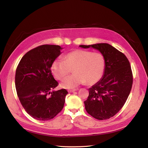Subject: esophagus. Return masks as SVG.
<instances>
[{
  "label": "esophagus",
  "mask_w": 148,
  "mask_h": 148,
  "mask_svg": "<svg viewBox=\"0 0 148 148\" xmlns=\"http://www.w3.org/2000/svg\"><path fill=\"white\" fill-rule=\"evenodd\" d=\"M78 89L77 88H75V89H71V90H68V91L69 92H74V91H77Z\"/></svg>",
  "instance_id": "1"
}]
</instances>
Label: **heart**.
<instances>
[{"label": "heart", "mask_w": 148, "mask_h": 148, "mask_svg": "<svg viewBox=\"0 0 148 148\" xmlns=\"http://www.w3.org/2000/svg\"><path fill=\"white\" fill-rule=\"evenodd\" d=\"M105 68V58L102 53L77 49L66 55L64 60H55L51 71L55 77L62 80L73 69L74 74L62 84L64 88H73L86 82L88 85L95 84L102 77Z\"/></svg>", "instance_id": "obj_1"}]
</instances>
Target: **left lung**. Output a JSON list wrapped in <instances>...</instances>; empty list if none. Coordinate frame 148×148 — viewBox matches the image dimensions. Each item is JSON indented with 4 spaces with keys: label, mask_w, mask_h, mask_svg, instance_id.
Returning a JSON list of instances; mask_svg holds the SVG:
<instances>
[{
    "label": "left lung",
    "mask_w": 148,
    "mask_h": 148,
    "mask_svg": "<svg viewBox=\"0 0 148 148\" xmlns=\"http://www.w3.org/2000/svg\"><path fill=\"white\" fill-rule=\"evenodd\" d=\"M97 49L104 57L106 68L103 77L89 88L88 99L84 102L86 111L99 120L113 117L126 102L133 84V74L125 55L107 43L80 45Z\"/></svg>",
    "instance_id": "obj_1"
}]
</instances>
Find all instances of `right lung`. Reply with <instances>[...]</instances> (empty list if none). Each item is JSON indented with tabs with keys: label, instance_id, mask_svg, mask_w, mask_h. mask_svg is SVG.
Instances as JSON below:
<instances>
[{
	"label": "right lung",
	"instance_id": "1",
	"mask_svg": "<svg viewBox=\"0 0 148 148\" xmlns=\"http://www.w3.org/2000/svg\"><path fill=\"white\" fill-rule=\"evenodd\" d=\"M61 49L58 45L38 46L24 55L16 68L15 86L19 99L27 113L37 120L52 119L64 107L67 90L51 92L58 85L51 66Z\"/></svg>",
	"mask_w": 148,
	"mask_h": 148
}]
</instances>
